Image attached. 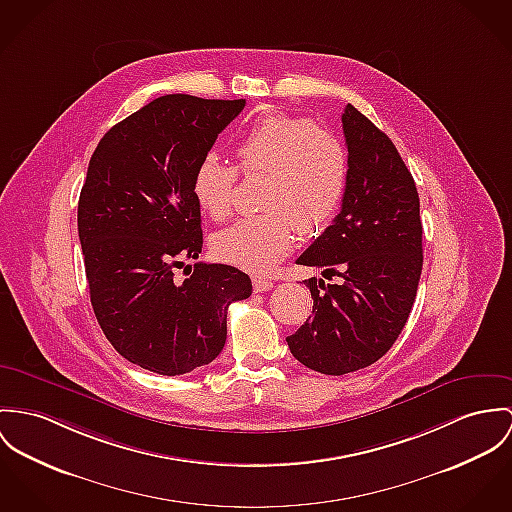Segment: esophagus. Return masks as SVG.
<instances>
[{"instance_id":"obj_1","label":"esophagus","mask_w":512,"mask_h":512,"mask_svg":"<svg viewBox=\"0 0 512 512\" xmlns=\"http://www.w3.org/2000/svg\"><path fill=\"white\" fill-rule=\"evenodd\" d=\"M252 285H254V291H256V293H264V291H268V289L274 287V281L266 278H254L252 279Z\"/></svg>"}]
</instances>
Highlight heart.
<instances>
[{
  "label": "heart",
  "instance_id": "1",
  "mask_svg": "<svg viewBox=\"0 0 512 512\" xmlns=\"http://www.w3.org/2000/svg\"><path fill=\"white\" fill-rule=\"evenodd\" d=\"M244 176L264 174L258 215L244 217L213 238L225 264L268 274L291 252L297 229L321 231L338 211L348 186V152L330 129L281 113L252 123L234 144ZM236 170L207 154L195 168L193 195L215 221L233 211Z\"/></svg>",
  "mask_w": 512,
  "mask_h": 512
}]
</instances>
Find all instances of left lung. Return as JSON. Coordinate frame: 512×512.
Returning a JSON list of instances; mask_svg holds the SVG:
<instances>
[{
    "mask_svg": "<svg viewBox=\"0 0 512 512\" xmlns=\"http://www.w3.org/2000/svg\"><path fill=\"white\" fill-rule=\"evenodd\" d=\"M348 186L332 225L299 258L338 283L305 279L313 317L287 336L307 368L344 375L372 366L399 338L422 272L415 180L391 139L354 105L342 113Z\"/></svg>",
    "mask_w": 512,
    "mask_h": 512,
    "instance_id": "1",
    "label": "left lung"
}]
</instances>
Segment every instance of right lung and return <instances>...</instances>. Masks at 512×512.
<instances>
[{
	"instance_id": "obj_1",
	"label": "right lung",
	"mask_w": 512,
	"mask_h": 512,
	"mask_svg": "<svg viewBox=\"0 0 512 512\" xmlns=\"http://www.w3.org/2000/svg\"><path fill=\"white\" fill-rule=\"evenodd\" d=\"M244 99L162 95L99 140L78 201V234L95 319L131 364L182 375L211 364L227 340V309L252 281L197 262L203 246L193 174Z\"/></svg>"
}]
</instances>
